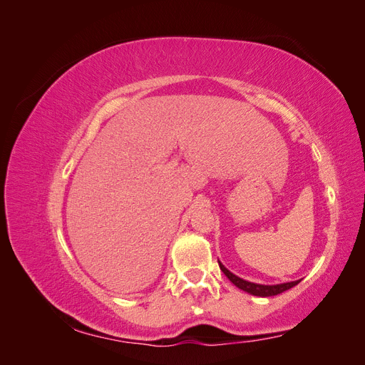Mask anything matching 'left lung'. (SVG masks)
Segmentation results:
<instances>
[{"label": "left lung", "instance_id": "8db88e82", "mask_svg": "<svg viewBox=\"0 0 365 365\" xmlns=\"http://www.w3.org/2000/svg\"><path fill=\"white\" fill-rule=\"evenodd\" d=\"M219 268L222 271L227 277L230 279V282L233 283L235 286H237L239 289L245 291L251 295H256V297H272V295H279L284 291H288L291 288H294L295 284L300 283V280H295V282H288V283H279V284H260V283H252L248 280H244L237 277L236 274H233L231 271H228L222 263L219 262Z\"/></svg>", "mask_w": 365, "mask_h": 365}]
</instances>
